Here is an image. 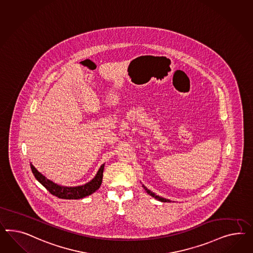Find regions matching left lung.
I'll return each instance as SVG.
<instances>
[{"label":"left lung","mask_w":253,"mask_h":253,"mask_svg":"<svg viewBox=\"0 0 253 253\" xmlns=\"http://www.w3.org/2000/svg\"><path fill=\"white\" fill-rule=\"evenodd\" d=\"M143 187H144V190L146 191V192H147L149 195H151L152 197H154L155 199H157V200H158V201H160V202H164V203H167V202H170L169 199H165L163 198V197H160V196L157 195L156 193L152 192V191H151L150 190H148L146 187H144V185H143Z\"/></svg>","instance_id":"left-lung-1"}]
</instances>
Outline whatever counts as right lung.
I'll return each instance as SVG.
<instances>
[{
	"mask_svg": "<svg viewBox=\"0 0 253 253\" xmlns=\"http://www.w3.org/2000/svg\"><path fill=\"white\" fill-rule=\"evenodd\" d=\"M30 168H31L32 173L34 174L35 178L39 180V182L43 185L52 195H54L58 198L67 199V200L82 199L94 193L96 190L99 189L100 185L102 183L104 164L100 167L95 178L92 180H90L84 185L76 186V187H66V186L56 184L50 179L46 178L44 175H42L41 172H39L32 163H30Z\"/></svg>",
	"mask_w": 253,
	"mask_h": 253,
	"instance_id": "add662e5",
	"label": "right lung"
}]
</instances>
